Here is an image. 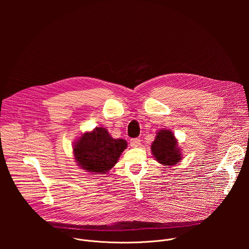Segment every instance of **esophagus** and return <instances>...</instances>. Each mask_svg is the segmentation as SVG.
<instances>
[{"mask_svg": "<svg viewBox=\"0 0 249 249\" xmlns=\"http://www.w3.org/2000/svg\"><path fill=\"white\" fill-rule=\"evenodd\" d=\"M140 144H141V141H140V139H138V138H135V139H131V140H130V146H131L132 148H137V147L140 146Z\"/></svg>", "mask_w": 249, "mask_h": 249, "instance_id": "esophagus-1", "label": "esophagus"}]
</instances>
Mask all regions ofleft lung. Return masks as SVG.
Listing matches in <instances>:
<instances>
[{
    "label": "left lung",
    "instance_id": "left-lung-1",
    "mask_svg": "<svg viewBox=\"0 0 249 249\" xmlns=\"http://www.w3.org/2000/svg\"><path fill=\"white\" fill-rule=\"evenodd\" d=\"M176 146L174 135L169 130H160L152 145V153L159 162L173 165L181 160V154Z\"/></svg>",
    "mask_w": 249,
    "mask_h": 249
}]
</instances>
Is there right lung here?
I'll return each mask as SVG.
<instances>
[{
    "label": "right lung",
    "mask_w": 249,
    "mask_h": 249,
    "mask_svg": "<svg viewBox=\"0 0 249 249\" xmlns=\"http://www.w3.org/2000/svg\"><path fill=\"white\" fill-rule=\"evenodd\" d=\"M127 148L126 141L113 139L105 128L97 127L90 133L84 134L74 147L78 164L89 172H107L118 160Z\"/></svg>",
    "instance_id": "obj_1"
}]
</instances>
